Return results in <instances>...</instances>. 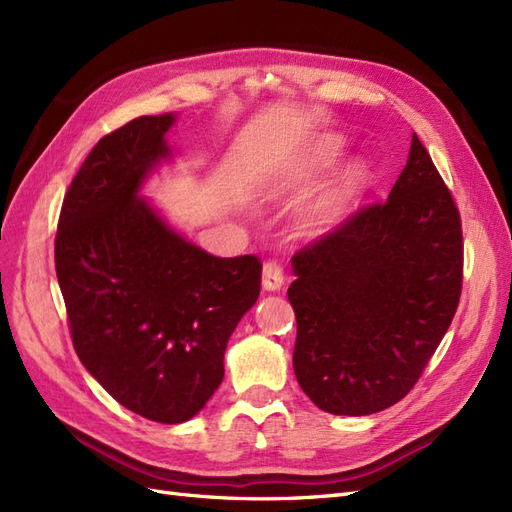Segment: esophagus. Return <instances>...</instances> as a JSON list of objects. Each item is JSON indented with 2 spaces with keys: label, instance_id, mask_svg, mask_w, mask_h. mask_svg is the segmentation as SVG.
<instances>
[{
  "label": "esophagus",
  "instance_id": "1",
  "mask_svg": "<svg viewBox=\"0 0 512 512\" xmlns=\"http://www.w3.org/2000/svg\"><path fill=\"white\" fill-rule=\"evenodd\" d=\"M284 284V269L277 260H267L262 267V286L265 290H280Z\"/></svg>",
  "mask_w": 512,
  "mask_h": 512
}]
</instances>
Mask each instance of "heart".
Masks as SVG:
<instances>
[{
  "label": "heart",
  "mask_w": 512,
  "mask_h": 512,
  "mask_svg": "<svg viewBox=\"0 0 512 512\" xmlns=\"http://www.w3.org/2000/svg\"><path fill=\"white\" fill-rule=\"evenodd\" d=\"M339 151H342V145H339L337 141H327L322 145L320 158L324 162H331L333 158L339 156ZM361 175H363L361 170H350V173L335 185V190L324 194L318 200L312 215H309V222H312L314 226H329L331 222H335L339 218V211H342V207L346 205V200H350V196L356 190V185H359Z\"/></svg>",
  "instance_id": "1"
}]
</instances>
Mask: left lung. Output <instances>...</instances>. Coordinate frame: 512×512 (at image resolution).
Segmentation results:
<instances>
[{"mask_svg": "<svg viewBox=\"0 0 512 512\" xmlns=\"http://www.w3.org/2000/svg\"><path fill=\"white\" fill-rule=\"evenodd\" d=\"M292 267V365L305 395L348 416L404 399L451 327L463 282L459 209L416 134L389 198L305 245Z\"/></svg>", "mask_w": 512, "mask_h": 512, "instance_id": "obj_1", "label": "left lung"}]
</instances>
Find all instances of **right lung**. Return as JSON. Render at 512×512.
Returning a JSON list of instances; mask_svg holds the SVG:
<instances>
[{
    "mask_svg": "<svg viewBox=\"0 0 512 512\" xmlns=\"http://www.w3.org/2000/svg\"><path fill=\"white\" fill-rule=\"evenodd\" d=\"M175 117L145 115L100 138L72 179L55 271L81 363L123 408L175 425L205 408L224 352L260 294L262 262L211 256L162 222L138 188L168 156Z\"/></svg>",
    "mask_w": 512,
    "mask_h": 512,
    "instance_id": "right-lung-1",
    "label": "right lung"
}]
</instances>
